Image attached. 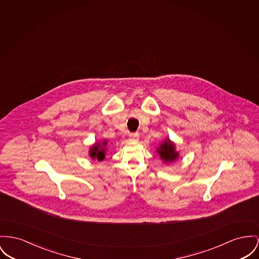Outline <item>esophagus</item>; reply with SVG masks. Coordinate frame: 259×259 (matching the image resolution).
<instances>
[{"instance_id": "esophagus-1", "label": "esophagus", "mask_w": 259, "mask_h": 259, "mask_svg": "<svg viewBox=\"0 0 259 259\" xmlns=\"http://www.w3.org/2000/svg\"><path fill=\"white\" fill-rule=\"evenodd\" d=\"M138 138H139V135L138 133H132L130 134V139L133 140V141H138Z\"/></svg>"}]
</instances>
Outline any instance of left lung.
I'll return each mask as SVG.
<instances>
[{"mask_svg": "<svg viewBox=\"0 0 259 259\" xmlns=\"http://www.w3.org/2000/svg\"><path fill=\"white\" fill-rule=\"evenodd\" d=\"M158 153L160 158L165 160V162H172L179 155L178 152L175 151V146L169 139L160 145V148H158Z\"/></svg>", "mask_w": 259, "mask_h": 259, "instance_id": "left-lung-1", "label": "left lung"}]
</instances>
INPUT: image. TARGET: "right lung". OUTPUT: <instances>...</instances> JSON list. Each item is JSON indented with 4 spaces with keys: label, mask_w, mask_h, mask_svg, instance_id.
I'll return each instance as SVG.
<instances>
[{
    "label": "right lung",
    "mask_w": 259,
    "mask_h": 259,
    "mask_svg": "<svg viewBox=\"0 0 259 259\" xmlns=\"http://www.w3.org/2000/svg\"><path fill=\"white\" fill-rule=\"evenodd\" d=\"M106 145V141H104L103 144L101 145L100 143L93 145V147L91 148L90 152V156L93 159H97L98 161H102L105 158V150H104L103 146Z\"/></svg>",
    "instance_id": "1"
}]
</instances>
